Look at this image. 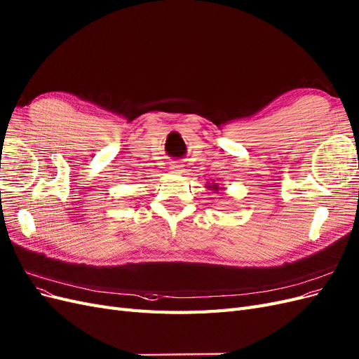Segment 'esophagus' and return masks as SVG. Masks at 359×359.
Masks as SVG:
<instances>
[{"mask_svg":"<svg viewBox=\"0 0 359 359\" xmlns=\"http://www.w3.org/2000/svg\"><path fill=\"white\" fill-rule=\"evenodd\" d=\"M170 170H172V173H175V175H182V173H186V169H184V166L180 165V163L172 165Z\"/></svg>","mask_w":359,"mask_h":359,"instance_id":"34e87169","label":"esophagus"}]
</instances>
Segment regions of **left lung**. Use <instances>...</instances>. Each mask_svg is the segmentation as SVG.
<instances>
[{"label":"left lung","mask_w":359,"mask_h":359,"mask_svg":"<svg viewBox=\"0 0 359 359\" xmlns=\"http://www.w3.org/2000/svg\"><path fill=\"white\" fill-rule=\"evenodd\" d=\"M206 187H208V189H211V190H214V191H219V186H217V184H215V182H212V184H211V186H206Z\"/></svg>","instance_id":"1"}]
</instances>
